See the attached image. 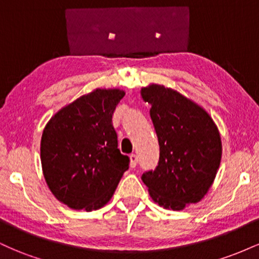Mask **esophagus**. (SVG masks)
Instances as JSON below:
<instances>
[{"mask_svg": "<svg viewBox=\"0 0 259 259\" xmlns=\"http://www.w3.org/2000/svg\"><path fill=\"white\" fill-rule=\"evenodd\" d=\"M138 162H139L138 156H136V154H134V153L130 154V167L135 168L136 165H138Z\"/></svg>", "mask_w": 259, "mask_h": 259, "instance_id": "34e87169", "label": "esophagus"}]
</instances>
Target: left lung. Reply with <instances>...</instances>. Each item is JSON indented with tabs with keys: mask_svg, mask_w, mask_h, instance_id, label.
Here are the masks:
<instances>
[{
	"mask_svg": "<svg viewBox=\"0 0 259 259\" xmlns=\"http://www.w3.org/2000/svg\"><path fill=\"white\" fill-rule=\"evenodd\" d=\"M151 106L158 136L159 159L141 179L159 206L181 210L201 201L213 184L222 158V142L212 118L192 101L162 85L140 91Z\"/></svg>",
	"mask_w": 259,
	"mask_h": 259,
	"instance_id": "obj_1",
	"label": "left lung"
}]
</instances>
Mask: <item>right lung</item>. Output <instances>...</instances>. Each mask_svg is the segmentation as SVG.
Instances as JSON below:
<instances>
[{
	"instance_id": "obj_1",
	"label": "right lung",
	"mask_w": 259,
	"mask_h": 259,
	"mask_svg": "<svg viewBox=\"0 0 259 259\" xmlns=\"http://www.w3.org/2000/svg\"><path fill=\"white\" fill-rule=\"evenodd\" d=\"M120 90H97L61 109L45 127L41 164L55 197L73 209H99L111 200L130 158L118 148L112 115Z\"/></svg>"
}]
</instances>
